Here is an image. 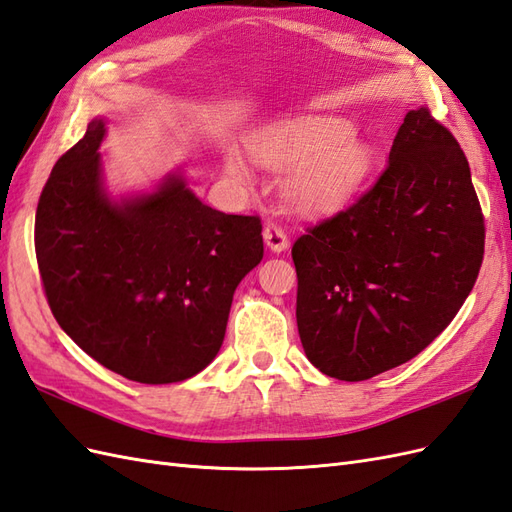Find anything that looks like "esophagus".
Masks as SVG:
<instances>
[{
  "mask_svg": "<svg viewBox=\"0 0 512 512\" xmlns=\"http://www.w3.org/2000/svg\"><path fill=\"white\" fill-rule=\"evenodd\" d=\"M262 237H265L267 247H269V250H273V252H284L286 247H288V243H290L288 241V234L278 224H267L265 230H262Z\"/></svg>",
  "mask_w": 512,
  "mask_h": 512,
  "instance_id": "esophagus-1",
  "label": "esophagus"
}]
</instances>
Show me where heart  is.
<instances>
[{"instance_id": "1", "label": "heart", "mask_w": 512, "mask_h": 512, "mask_svg": "<svg viewBox=\"0 0 512 512\" xmlns=\"http://www.w3.org/2000/svg\"><path fill=\"white\" fill-rule=\"evenodd\" d=\"M250 153L273 172L290 170L284 196L299 213H331L362 189L372 172V148L340 118L301 116L252 135ZM228 170L243 176L237 157Z\"/></svg>"}]
</instances>
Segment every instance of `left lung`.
<instances>
[{
    "label": "left lung",
    "instance_id": "1",
    "mask_svg": "<svg viewBox=\"0 0 512 512\" xmlns=\"http://www.w3.org/2000/svg\"><path fill=\"white\" fill-rule=\"evenodd\" d=\"M482 254L465 153L431 109H411L377 183L293 245L303 351L340 381L409 362L457 316Z\"/></svg>",
    "mask_w": 512,
    "mask_h": 512
}]
</instances>
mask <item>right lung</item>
<instances>
[{"label": "right lung", "mask_w": 512, "mask_h": 512, "mask_svg": "<svg viewBox=\"0 0 512 512\" xmlns=\"http://www.w3.org/2000/svg\"><path fill=\"white\" fill-rule=\"evenodd\" d=\"M105 124L53 165L34 245L55 321L96 362L137 383L198 375L222 347L234 288L262 260L258 215L202 204L181 176L112 204L96 153Z\"/></svg>", "instance_id": "add662e5"}]
</instances>
